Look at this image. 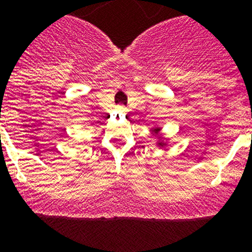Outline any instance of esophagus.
<instances>
[{
	"instance_id": "1",
	"label": "esophagus",
	"mask_w": 252,
	"mask_h": 252,
	"mask_svg": "<svg viewBox=\"0 0 252 252\" xmlns=\"http://www.w3.org/2000/svg\"><path fill=\"white\" fill-rule=\"evenodd\" d=\"M117 111L119 114H124L126 111V106H124V105H118V106H117Z\"/></svg>"
}]
</instances>
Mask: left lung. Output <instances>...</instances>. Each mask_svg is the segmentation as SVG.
<instances>
[{
    "mask_svg": "<svg viewBox=\"0 0 252 252\" xmlns=\"http://www.w3.org/2000/svg\"><path fill=\"white\" fill-rule=\"evenodd\" d=\"M155 132H156V133H157V132H158V129H155Z\"/></svg>",
    "mask_w": 252,
    "mask_h": 252,
    "instance_id": "8db88e82",
    "label": "left lung"
}]
</instances>
